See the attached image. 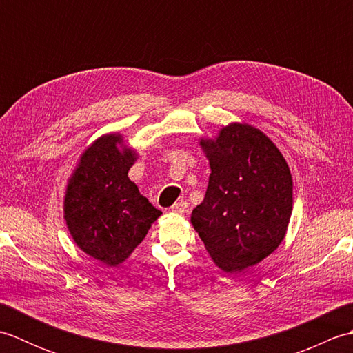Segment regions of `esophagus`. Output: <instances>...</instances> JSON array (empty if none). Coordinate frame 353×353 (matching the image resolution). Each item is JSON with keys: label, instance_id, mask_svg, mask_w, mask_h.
I'll list each match as a JSON object with an SVG mask.
<instances>
[{"label": "esophagus", "instance_id": "34e87169", "mask_svg": "<svg viewBox=\"0 0 353 353\" xmlns=\"http://www.w3.org/2000/svg\"><path fill=\"white\" fill-rule=\"evenodd\" d=\"M186 209H188V203H186V201H183V200L177 201V203L171 206V211L176 212V214H183Z\"/></svg>", "mask_w": 353, "mask_h": 353}]
</instances>
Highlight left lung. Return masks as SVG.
I'll list each match as a JSON object with an SVG mask.
<instances>
[{
    "mask_svg": "<svg viewBox=\"0 0 353 353\" xmlns=\"http://www.w3.org/2000/svg\"><path fill=\"white\" fill-rule=\"evenodd\" d=\"M200 145L211 174L191 223L215 264L239 273L282 243L292 209L291 172L273 142L249 124H229Z\"/></svg>",
    "mask_w": 353,
    "mask_h": 353,
    "instance_id": "left-lung-1",
    "label": "left lung"
}]
</instances>
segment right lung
<instances>
[{"mask_svg": "<svg viewBox=\"0 0 353 353\" xmlns=\"http://www.w3.org/2000/svg\"><path fill=\"white\" fill-rule=\"evenodd\" d=\"M134 161L137 153L123 145L121 134H104L81 154L66 188L63 211L71 236L110 267L130 256L162 214L129 179Z\"/></svg>", "mask_w": 353, "mask_h": 353, "instance_id": "1", "label": "right lung"}]
</instances>
